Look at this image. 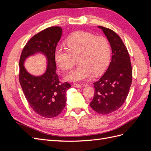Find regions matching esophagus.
I'll list each match as a JSON object with an SVG mask.
<instances>
[{
	"label": "esophagus",
	"instance_id": "1",
	"mask_svg": "<svg viewBox=\"0 0 151 151\" xmlns=\"http://www.w3.org/2000/svg\"><path fill=\"white\" fill-rule=\"evenodd\" d=\"M73 86L75 87V88H81V84H77V83H74L73 84Z\"/></svg>",
	"mask_w": 151,
	"mask_h": 151
}]
</instances>
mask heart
Segmentation results:
<instances>
[{
  "instance_id": "obj_1",
  "label": "heart",
  "mask_w": 151,
  "mask_h": 151,
  "mask_svg": "<svg viewBox=\"0 0 151 151\" xmlns=\"http://www.w3.org/2000/svg\"><path fill=\"white\" fill-rule=\"evenodd\" d=\"M68 49L57 47L54 50V60L64 71L73 65L72 56H78L79 66L65 76L70 82L88 80L105 70L110 59V45L108 39L87 31H77L68 36L65 42Z\"/></svg>"
}]
</instances>
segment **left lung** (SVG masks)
<instances>
[{
	"label": "left lung",
	"instance_id": "1",
	"mask_svg": "<svg viewBox=\"0 0 151 151\" xmlns=\"http://www.w3.org/2000/svg\"><path fill=\"white\" fill-rule=\"evenodd\" d=\"M110 43L111 61L104 75L93 83L94 98L90 103L93 110L105 115L119 109L125 103L132 80L129 52L123 41L113 30L98 26Z\"/></svg>",
	"mask_w": 151,
	"mask_h": 151
}]
</instances>
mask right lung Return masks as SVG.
<instances>
[{
  "label": "right lung",
  "instance_id": "add662e5",
  "mask_svg": "<svg viewBox=\"0 0 151 151\" xmlns=\"http://www.w3.org/2000/svg\"><path fill=\"white\" fill-rule=\"evenodd\" d=\"M62 29L59 26L45 29L34 35L22 50L19 60V80L25 98L32 109L44 118L58 116L66 103V92L71 86L61 83L56 74L54 50L60 40ZM37 52L44 54L47 59V68L40 76L31 75L24 63L28 56Z\"/></svg>",
  "mask_w": 151,
  "mask_h": 151
}]
</instances>
